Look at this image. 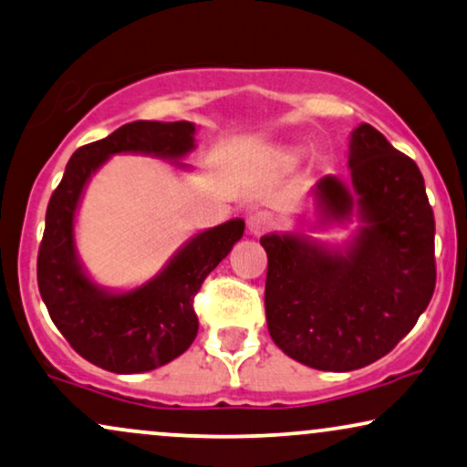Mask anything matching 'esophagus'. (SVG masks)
<instances>
[{
	"label": "esophagus",
	"mask_w": 467,
	"mask_h": 467,
	"mask_svg": "<svg viewBox=\"0 0 467 467\" xmlns=\"http://www.w3.org/2000/svg\"><path fill=\"white\" fill-rule=\"evenodd\" d=\"M246 227H249V232L253 235L266 234L268 229L273 227V216H270L268 212H253L249 221H246Z\"/></svg>",
	"instance_id": "34e87169"
}]
</instances>
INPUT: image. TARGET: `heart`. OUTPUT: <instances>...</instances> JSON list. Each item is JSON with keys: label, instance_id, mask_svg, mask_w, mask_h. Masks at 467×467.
I'll return each mask as SVG.
<instances>
[{"label": "heart", "instance_id": "b5f03b06", "mask_svg": "<svg viewBox=\"0 0 467 467\" xmlns=\"http://www.w3.org/2000/svg\"><path fill=\"white\" fill-rule=\"evenodd\" d=\"M301 158L303 151L298 147H277L264 158V166H266L270 172H287L301 162Z\"/></svg>", "mask_w": 467, "mask_h": 467}]
</instances>
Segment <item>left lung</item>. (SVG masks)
I'll return each mask as SVG.
<instances>
[{
  "label": "left lung",
  "mask_w": 467,
  "mask_h": 467,
  "mask_svg": "<svg viewBox=\"0 0 467 467\" xmlns=\"http://www.w3.org/2000/svg\"><path fill=\"white\" fill-rule=\"evenodd\" d=\"M348 182L327 175L296 232L266 234V322L287 357L348 372L388 355L435 290V218L422 172L372 125L350 131ZM358 221L342 245L309 233Z\"/></svg>",
  "instance_id": "left-lung-1"
}]
</instances>
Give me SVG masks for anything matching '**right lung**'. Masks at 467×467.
Segmentation results:
<instances>
[{
  "label": "right lung",
  "mask_w": 467,
  "mask_h": 467,
  "mask_svg": "<svg viewBox=\"0 0 467 467\" xmlns=\"http://www.w3.org/2000/svg\"><path fill=\"white\" fill-rule=\"evenodd\" d=\"M194 149V123L134 120L101 140L79 147L51 194L36 266L40 296L67 342L103 370H155L194 342L199 331L194 295L243 238L244 221L232 218L190 235L158 275L136 287L117 290L97 284L78 253L75 221L86 188L112 155H151L177 171H192L182 160Z\"/></svg>",
  "instance_id": "add662e5"
}]
</instances>
